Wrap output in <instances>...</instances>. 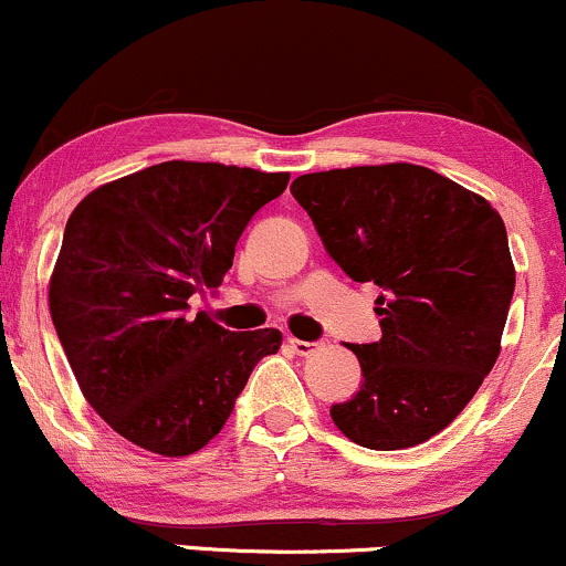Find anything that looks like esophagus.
Instances as JSON below:
<instances>
[{
	"label": "esophagus",
	"instance_id": "1",
	"mask_svg": "<svg viewBox=\"0 0 566 566\" xmlns=\"http://www.w3.org/2000/svg\"><path fill=\"white\" fill-rule=\"evenodd\" d=\"M287 343H290V348L295 350V354H301V356H308L311 350L316 348V343H311V340H301V337H287Z\"/></svg>",
	"mask_w": 566,
	"mask_h": 566
}]
</instances>
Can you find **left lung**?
Listing matches in <instances>:
<instances>
[{
  "instance_id": "left-lung-1",
  "label": "left lung",
  "mask_w": 566,
  "mask_h": 566,
  "mask_svg": "<svg viewBox=\"0 0 566 566\" xmlns=\"http://www.w3.org/2000/svg\"><path fill=\"white\" fill-rule=\"evenodd\" d=\"M324 250L380 287L382 337L350 343L361 386L329 407L369 450L420 444L460 415L495 367L516 271L492 205L420 165L348 167L292 180Z\"/></svg>"
}]
</instances>
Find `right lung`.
<instances>
[{"label":"right lung","instance_id":"add662e5","mask_svg":"<svg viewBox=\"0 0 566 566\" xmlns=\"http://www.w3.org/2000/svg\"><path fill=\"white\" fill-rule=\"evenodd\" d=\"M287 184V172L161 161L71 212L50 314L84 399L133 444L201 450L282 346L279 329L231 333L188 301L223 282L242 231Z\"/></svg>","mask_w":566,"mask_h":566}]
</instances>
